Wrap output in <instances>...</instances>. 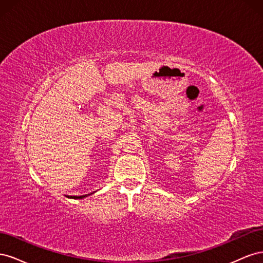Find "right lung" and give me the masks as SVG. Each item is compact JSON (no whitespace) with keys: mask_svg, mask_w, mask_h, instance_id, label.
I'll list each match as a JSON object with an SVG mask.
<instances>
[{"mask_svg":"<svg viewBox=\"0 0 263 263\" xmlns=\"http://www.w3.org/2000/svg\"><path fill=\"white\" fill-rule=\"evenodd\" d=\"M92 194V193H91ZM85 196H87V194L86 195H82V196H71V198H83V197H85Z\"/></svg>","mask_w":263,"mask_h":263,"instance_id":"add662e5","label":"right lung"}]
</instances>
